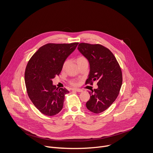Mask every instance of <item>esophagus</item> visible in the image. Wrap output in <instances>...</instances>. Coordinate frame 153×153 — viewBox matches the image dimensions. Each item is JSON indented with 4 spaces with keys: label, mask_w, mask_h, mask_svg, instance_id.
Listing matches in <instances>:
<instances>
[{
    "label": "esophagus",
    "mask_w": 153,
    "mask_h": 153,
    "mask_svg": "<svg viewBox=\"0 0 153 153\" xmlns=\"http://www.w3.org/2000/svg\"><path fill=\"white\" fill-rule=\"evenodd\" d=\"M71 90H72V91H77V92H82V90H81V89H78V88H72Z\"/></svg>",
    "instance_id": "obj_1"
}]
</instances>
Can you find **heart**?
Masks as SVG:
<instances>
[{
	"label": "heart",
	"mask_w": 153,
	"mask_h": 153,
	"mask_svg": "<svg viewBox=\"0 0 153 153\" xmlns=\"http://www.w3.org/2000/svg\"><path fill=\"white\" fill-rule=\"evenodd\" d=\"M76 62H77V63L78 65V66H79V65H82L83 63H88V60H87V59H86V58L85 57H84L83 56H80L77 57ZM67 63H68V60H66V61L64 62V63H63V64L62 65V70H65V68H66ZM71 84L74 85V86H77L78 85V83L77 82H76V81H72V82H71Z\"/></svg>",
	"instance_id": "1"
}]
</instances>
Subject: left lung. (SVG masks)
I'll use <instances>...</instances> for the list:
<instances>
[{
  "mask_svg": "<svg viewBox=\"0 0 153 153\" xmlns=\"http://www.w3.org/2000/svg\"><path fill=\"white\" fill-rule=\"evenodd\" d=\"M77 49L90 63V71L85 84L97 82L98 88L88 92L90 99L86 103V108L94 113H100L119 95L122 84L121 68L111 51L101 45L80 43Z\"/></svg>",
  "mask_w": 153,
  "mask_h": 153,
  "instance_id": "left-lung-1",
  "label": "left lung"
}]
</instances>
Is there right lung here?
Wrapping results in <instances>:
<instances>
[{"instance_id": "add662e5", "label": "right lung", "mask_w": 153, "mask_h": 153, "mask_svg": "<svg viewBox=\"0 0 153 153\" xmlns=\"http://www.w3.org/2000/svg\"><path fill=\"white\" fill-rule=\"evenodd\" d=\"M78 42L47 43L41 47L28 61L25 72L28 95L37 110L46 116H54L63 108L66 88H56L52 79L60 73L67 58Z\"/></svg>"}]
</instances>
